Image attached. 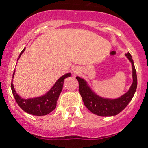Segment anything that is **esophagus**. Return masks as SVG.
I'll return each instance as SVG.
<instances>
[{
	"label": "esophagus",
	"mask_w": 148,
	"mask_h": 148,
	"mask_svg": "<svg viewBox=\"0 0 148 148\" xmlns=\"http://www.w3.org/2000/svg\"><path fill=\"white\" fill-rule=\"evenodd\" d=\"M73 72H74V74L76 75L80 72V68L79 67H74V69H73Z\"/></svg>",
	"instance_id": "34e87169"
}]
</instances>
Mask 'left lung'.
<instances>
[{
  "label": "left lung",
  "mask_w": 148,
  "mask_h": 148,
  "mask_svg": "<svg viewBox=\"0 0 148 148\" xmlns=\"http://www.w3.org/2000/svg\"><path fill=\"white\" fill-rule=\"evenodd\" d=\"M126 58L131 62L132 67V84L125 94L117 98L101 97L95 92L88 84V81L80 77H76L79 82V90L84 103L90 112L101 117H110L121 113L132 100L138 86V78L135 67L131 53H125Z\"/></svg>",
  "instance_id": "left-lung-1"
}]
</instances>
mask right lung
Here are the masks:
<instances>
[{
  "label": "right lung",
  "instance_id": "right-lung-1",
  "mask_svg": "<svg viewBox=\"0 0 148 148\" xmlns=\"http://www.w3.org/2000/svg\"><path fill=\"white\" fill-rule=\"evenodd\" d=\"M25 51V48L21 52L19 58ZM17 59V60H18ZM15 70L13 74V78L14 77ZM71 76V73H67L61 76L58 81H56L53 87L50 89L45 95L39 96V97H30V98H23L17 95L13 84V79L11 82V90L14 97L17 101V104L20 108L25 112L30 114L35 115V116H44L48 114L51 111H53L57 105V101L59 97L60 92L63 89V85L64 82V79Z\"/></svg>",
  "mask_w": 148,
  "mask_h": 148
}]
</instances>
